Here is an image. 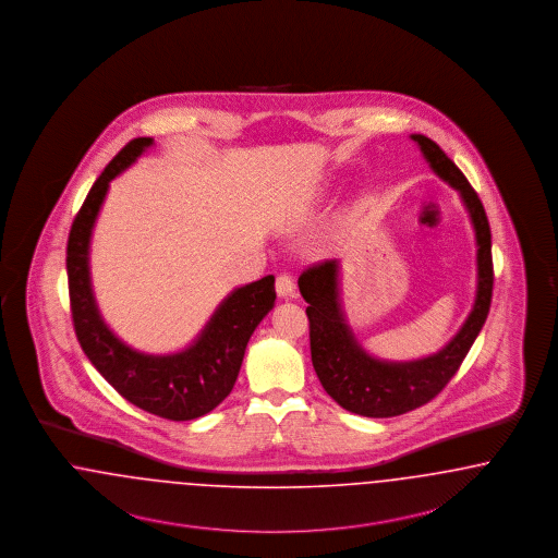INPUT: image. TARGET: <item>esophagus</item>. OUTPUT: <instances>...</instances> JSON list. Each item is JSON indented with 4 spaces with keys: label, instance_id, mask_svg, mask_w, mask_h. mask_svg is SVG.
<instances>
[{
    "label": "esophagus",
    "instance_id": "obj_1",
    "mask_svg": "<svg viewBox=\"0 0 558 558\" xmlns=\"http://www.w3.org/2000/svg\"><path fill=\"white\" fill-rule=\"evenodd\" d=\"M275 290H277L279 298H293L295 286H293L291 277H288V275H279L277 281H275Z\"/></svg>",
    "mask_w": 558,
    "mask_h": 558
}]
</instances>
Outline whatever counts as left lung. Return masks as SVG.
<instances>
[{
  "instance_id": "1",
  "label": "left lung",
  "mask_w": 558,
  "mask_h": 558,
  "mask_svg": "<svg viewBox=\"0 0 558 558\" xmlns=\"http://www.w3.org/2000/svg\"><path fill=\"white\" fill-rule=\"evenodd\" d=\"M429 169L461 195L475 233L477 286L471 313L454 338L434 354L412 361H386L366 352L354 336L341 300V263L327 260L300 275L298 288L308 302L311 354L316 377L341 409L386 418L414 411L427 404L454 377L473 341L477 340L492 302V233L484 204L469 185L459 167L441 151L436 142L412 133Z\"/></svg>"
}]
</instances>
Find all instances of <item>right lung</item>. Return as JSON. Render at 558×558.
I'll use <instances>...</instances> for the list:
<instances>
[{
	"label": "right lung",
	"mask_w": 558,
	"mask_h": 558,
	"mask_svg": "<svg viewBox=\"0 0 558 558\" xmlns=\"http://www.w3.org/2000/svg\"><path fill=\"white\" fill-rule=\"evenodd\" d=\"M151 146V137H140L122 147L74 218L66 247L71 311L85 356L124 400L162 418L192 421L217 409L231 393L245 345L275 306V277L267 275L229 291L199 333L181 350L142 352L114 333L99 313L94 293L92 238L112 179L131 169Z\"/></svg>",
	"instance_id": "1"
}]
</instances>
